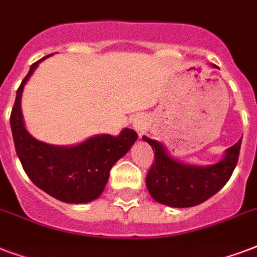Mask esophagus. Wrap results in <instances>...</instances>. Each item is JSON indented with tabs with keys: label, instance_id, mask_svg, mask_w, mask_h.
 Listing matches in <instances>:
<instances>
[{
	"label": "esophagus",
	"instance_id": "esophagus-1",
	"mask_svg": "<svg viewBox=\"0 0 257 257\" xmlns=\"http://www.w3.org/2000/svg\"><path fill=\"white\" fill-rule=\"evenodd\" d=\"M133 124H134V128H136V131L138 133V136L141 138V137L144 136L145 130H146V124L142 120H136Z\"/></svg>",
	"mask_w": 257,
	"mask_h": 257
}]
</instances>
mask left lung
Here are the masks:
<instances>
[{"instance_id": "8db88e82", "label": "left lung", "mask_w": 257, "mask_h": 257, "mask_svg": "<svg viewBox=\"0 0 257 257\" xmlns=\"http://www.w3.org/2000/svg\"><path fill=\"white\" fill-rule=\"evenodd\" d=\"M142 140L154 152L153 165L146 175V187L156 202L171 207H192L217 194L230 179L241 148L240 140L226 149L219 163L198 167L173 160L157 141L148 137Z\"/></svg>"}]
</instances>
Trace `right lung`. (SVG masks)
<instances>
[{
	"mask_svg": "<svg viewBox=\"0 0 257 257\" xmlns=\"http://www.w3.org/2000/svg\"><path fill=\"white\" fill-rule=\"evenodd\" d=\"M32 63L19 86L11 113V128L17 157L35 186L66 203H88L97 199L107 184L109 171L138 138L131 128L117 137H92L76 146H54L35 140L27 131L21 113L24 85L43 59Z\"/></svg>",
	"mask_w": 257,
	"mask_h": 257,
	"instance_id": "1",
	"label": "right lung"
}]
</instances>
